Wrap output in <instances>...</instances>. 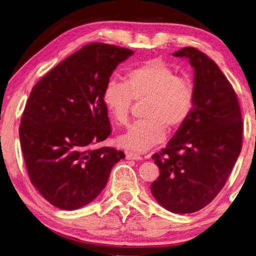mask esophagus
<instances>
[{"mask_svg": "<svg viewBox=\"0 0 256 256\" xmlns=\"http://www.w3.org/2000/svg\"><path fill=\"white\" fill-rule=\"evenodd\" d=\"M125 157H126V160H142V157H141L139 154H136V152H125Z\"/></svg>", "mask_w": 256, "mask_h": 256, "instance_id": "34e87169", "label": "esophagus"}]
</instances>
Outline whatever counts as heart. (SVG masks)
<instances>
[{"mask_svg":"<svg viewBox=\"0 0 256 256\" xmlns=\"http://www.w3.org/2000/svg\"><path fill=\"white\" fill-rule=\"evenodd\" d=\"M133 100L147 101L144 120L133 124L120 138V144L133 152H144L165 139L168 128L176 130L188 120L196 92L192 80L154 59L130 70L125 82L110 80L104 85L102 104L117 125L128 122Z\"/></svg>","mask_w":256,"mask_h":256,"instance_id":"obj_1","label":"heart"}]
</instances>
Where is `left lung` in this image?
<instances>
[{
	"label": "left lung",
	"instance_id": "8db88e82",
	"mask_svg": "<svg viewBox=\"0 0 256 256\" xmlns=\"http://www.w3.org/2000/svg\"><path fill=\"white\" fill-rule=\"evenodd\" d=\"M173 56L194 67L196 100L188 120L152 155L160 174L150 190L164 208L186 214L205 208L224 186L242 150V120L232 85L212 59L190 46Z\"/></svg>",
	"mask_w": 256,
	"mask_h": 256
}]
</instances>
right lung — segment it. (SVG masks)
<instances>
[{"label": "right lung", "instance_id": "right-lung-1", "mask_svg": "<svg viewBox=\"0 0 256 256\" xmlns=\"http://www.w3.org/2000/svg\"><path fill=\"white\" fill-rule=\"evenodd\" d=\"M133 51L90 43L44 75L22 112L19 138L30 182L56 208L72 210L106 186L122 150L93 146L112 128L102 91L112 72Z\"/></svg>", "mask_w": 256, "mask_h": 256}]
</instances>
